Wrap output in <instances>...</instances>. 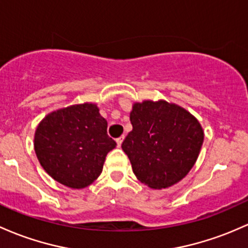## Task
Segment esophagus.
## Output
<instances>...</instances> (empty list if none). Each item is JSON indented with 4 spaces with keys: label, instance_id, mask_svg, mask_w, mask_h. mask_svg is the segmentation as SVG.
<instances>
[{
    "label": "esophagus",
    "instance_id": "34e87169",
    "mask_svg": "<svg viewBox=\"0 0 248 248\" xmlns=\"http://www.w3.org/2000/svg\"><path fill=\"white\" fill-rule=\"evenodd\" d=\"M124 137H120V138L116 139V143H118V147L122 145V141H124Z\"/></svg>",
    "mask_w": 248,
    "mask_h": 248
}]
</instances>
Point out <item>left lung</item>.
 <instances>
[{
  "label": "left lung",
  "mask_w": 248,
  "mask_h": 248,
  "mask_svg": "<svg viewBox=\"0 0 248 248\" xmlns=\"http://www.w3.org/2000/svg\"><path fill=\"white\" fill-rule=\"evenodd\" d=\"M130 124L133 130L121 147L139 180L161 189L187 175L203 142L194 116L166 101H143L133 106Z\"/></svg>",
  "instance_id": "left-lung-1"
}]
</instances>
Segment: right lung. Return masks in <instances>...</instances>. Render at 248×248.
<instances>
[{"label":"right lung","instance_id":"obj_1","mask_svg":"<svg viewBox=\"0 0 248 248\" xmlns=\"http://www.w3.org/2000/svg\"><path fill=\"white\" fill-rule=\"evenodd\" d=\"M115 146L107 134V121L93 103L53 111L35 133V153L43 170L70 188H83L96 180L106 155Z\"/></svg>","mask_w":248,"mask_h":248}]
</instances>
